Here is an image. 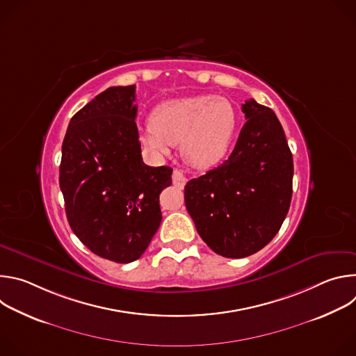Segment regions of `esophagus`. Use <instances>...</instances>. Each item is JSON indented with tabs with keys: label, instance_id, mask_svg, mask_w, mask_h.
<instances>
[{
	"label": "esophagus",
	"instance_id": "34e87169",
	"mask_svg": "<svg viewBox=\"0 0 356 356\" xmlns=\"http://www.w3.org/2000/svg\"><path fill=\"white\" fill-rule=\"evenodd\" d=\"M172 180H173V184H175V186H177V187L183 188V187H184V184L187 183L188 177H187L181 170L175 169V170H173V175H172Z\"/></svg>",
	"mask_w": 356,
	"mask_h": 356
}]
</instances>
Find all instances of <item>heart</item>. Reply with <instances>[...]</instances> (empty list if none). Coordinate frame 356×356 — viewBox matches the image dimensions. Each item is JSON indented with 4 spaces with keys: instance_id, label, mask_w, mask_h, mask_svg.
Returning a JSON list of instances; mask_svg holds the SVG:
<instances>
[{
    "instance_id": "heart-1",
    "label": "heart",
    "mask_w": 356,
    "mask_h": 356,
    "mask_svg": "<svg viewBox=\"0 0 356 356\" xmlns=\"http://www.w3.org/2000/svg\"><path fill=\"white\" fill-rule=\"evenodd\" d=\"M238 125V114L225 97L198 94L159 104L150 117L142 142L155 152L180 143L181 156L191 166L207 169L228 152Z\"/></svg>"
}]
</instances>
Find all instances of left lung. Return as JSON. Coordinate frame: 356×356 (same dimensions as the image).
Segmentation results:
<instances>
[{"mask_svg":"<svg viewBox=\"0 0 356 356\" xmlns=\"http://www.w3.org/2000/svg\"><path fill=\"white\" fill-rule=\"evenodd\" d=\"M242 127L229 158L191 179L186 209L195 229L216 253L245 258L279 232L293 194V156L276 114L246 99Z\"/></svg>","mask_w":356,"mask_h":356,"instance_id":"obj_1","label":"left lung"}]
</instances>
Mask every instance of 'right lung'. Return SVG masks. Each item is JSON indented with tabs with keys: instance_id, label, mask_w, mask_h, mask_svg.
I'll return each instance as SVG.
<instances>
[{
	"instance_id": "1",
	"label": "right lung",
	"mask_w": 356,
	"mask_h": 356,
	"mask_svg": "<svg viewBox=\"0 0 356 356\" xmlns=\"http://www.w3.org/2000/svg\"><path fill=\"white\" fill-rule=\"evenodd\" d=\"M135 86L110 87L73 115L62 145L59 184L67 221L95 255L129 264L156 234L159 194L172 168L143 163Z\"/></svg>"
}]
</instances>
